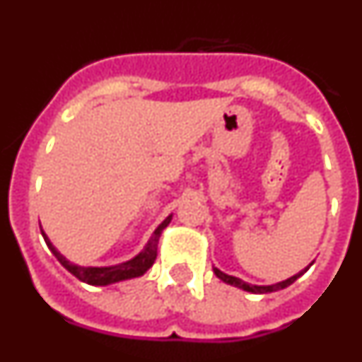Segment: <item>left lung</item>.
I'll use <instances>...</instances> for the list:
<instances>
[{"mask_svg": "<svg viewBox=\"0 0 362 362\" xmlns=\"http://www.w3.org/2000/svg\"><path fill=\"white\" fill-rule=\"evenodd\" d=\"M214 274H216V276L219 277L221 281H225V283L233 284V286H238V288H243V290H246V292H252V293H270V292H277V290H283V288H286V286H290V284H292L293 281L297 279V277L303 276V272H299L297 276L290 277V279L283 281V283L272 284V286H255V284H248V283H245V281L238 279V277L226 276V274H223V272L217 270V268H214Z\"/></svg>", "mask_w": 362, "mask_h": 362, "instance_id": "obj_1", "label": "left lung"}]
</instances>
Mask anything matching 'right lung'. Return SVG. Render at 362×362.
Segmentation results:
<instances>
[{
	"instance_id": "right-lung-1",
	"label": "right lung",
	"mask_w": 362,
	"mask_h": 362,
	"mask_svg": "<svg viewBox=\"0 0 362 362\" xmlns=\"http://www.w3.org/2000/svg\"><path fill=\"white\" fill-rule=\"evenodd\" d=\"M170 219L172 216H168L165 221H163L161 225L156 228V232H153L148 245L145 246V250H143L141 254L136 255V257L130 259V261H127V263L117 264V267H108V268L78 267V264L69 263V261H66V259L63 257L56 248H54L52 243L49 241V238H47L45 233H43V238H45V243H47V246H49L50 250H52V254L57 257V261H59V263H62L63 267L72 274V276H76L79 281H83V283L92 284V286H105V284L117 283V281L132 279V277L143 276V274L152 267L156 257H158V241L159 238H161V232L168 226Z\"/></svg>"
}]
</instances>
